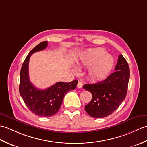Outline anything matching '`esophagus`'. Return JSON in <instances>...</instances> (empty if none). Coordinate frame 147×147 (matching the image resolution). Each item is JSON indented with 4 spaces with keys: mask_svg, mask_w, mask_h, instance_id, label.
<instances>
[{
    "mask_svg": "<svg viewBox=\"0 0 147 147\" xmlns=\"http://www.w3.org/2000/svg\"><path fill=\"white\" fill-rule=\"evenodd\" d=\"M82 86H83V84H82V83L81 82H79L78 83V85H77V87L78 88H82Z\"/></svg>",
    "mask_w": 147,
    "mask_h": 147,
    "instance_id": "34e87169",
    "label": "esophagus"
}]
</instances>
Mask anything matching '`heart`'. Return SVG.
I'll list each match as a JSON object with an SVG mask.
<instances>
[{
  "label": "heart",
  "mask_w": 147,
  "mask_h": 147,
  "mask_svg": "<svg viewBox=\"0 0 147 147\" xmlns=\"http://www.w3.org/2000/svg\"><path fill=\"white\" fill-rule=\"evenodd\" d=\"M114 64V58L110 54H106L102 48L90 49L81 56L78 67H89L88 75L94 80L104 79L110 73ZM74 72H76L74 69Z\"/></svg>",
  "instance_id": "heart-1"
}]
</instances>
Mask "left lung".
<instances>
[{
  "label": "left lung",
  "instance_id": "8db88e82",
  "mask_svg": "<svg viewBox=\"0 0 147 147\" xmlns=\"http://www.w3.org/2000/svg\"><path fill=\"white\" fill-rule=\"evenodd\" d=\"M129 67L121 54L119 55L115 71L101 82L85 84L83 87L92 95L85 109L90 116L107 117L116 110L126 98L129 79Z\"/></svg>",
  "mask_w": 147,
  "mask_h": 147
}]
</instances>
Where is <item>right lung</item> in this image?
I'll return each instance as SVG.
<instances>
[{"mask_svg": "<svg viewBox=\"0 0 147 147\" xmlns=\"http://www.w3.org/2000/svg\"><path fill=\"white\" fill-rule=\"evenodd\" d=\"M47 41L42 42L34 47L27 55L20 71V84L19 91L24 102L33 114L40 117H51L60 109L66 93L74 90L78 80L69 83L57 82L45 90H40L30 82L28 74L30 58L32 54L45 49Z\"/></svg>", "mask_w": 147, "mask_h": 147, "instance_id": "1", "label": "right lung"}]
</instances>
